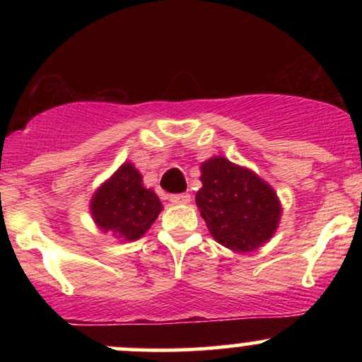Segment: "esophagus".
I'll use <instances>...</instances> for the list:
<instances>
[{
  "mask_svg": "<svg viewBox=\"0 0 362 362\" xmlns=\"http://www.w3.org/2000/svg\"><path fill=\"white\" fill-rule=\"evenodd\" d=\"M170 202H172V204H189L190 195L189 194H173V195H170Z\"/></svg>",
  "mask_w": 362,
  "mask_h": 362,
  "instance_id": "esophagus-1",
  "label": "esophagus"
}]
</instances>
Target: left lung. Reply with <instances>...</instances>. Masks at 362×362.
<instances>
[{
	"mask_svg": "<svg viewBox=\"0 0 362 362\" xmlns=\"http://www.w3.org/2000/svg\"><path fill=\"white\" fill-rule=\"evenodd\" d=\"M201 182L195 204L219 245L247 253L272 238L282 207L272 187L257 173L214 156L201 165Z\"/></svg>",
	"mask_w": 362,
	"mask_h": 362,
	"instance_id": "obj_1",
	"label": "left lung"
}]
</instances>
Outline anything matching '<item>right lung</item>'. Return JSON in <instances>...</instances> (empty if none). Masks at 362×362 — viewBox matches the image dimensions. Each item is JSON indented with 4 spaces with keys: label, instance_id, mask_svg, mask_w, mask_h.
Returning <instances> with one entry per match:
<instances>
[{
    "label": "right lung",
    "instance_id": "1",
    "mask_svg": "<svg viewBox=\"0 0 362 362\" xmlns=\"http://www.w3.org/2000/svg\"><path fill=\"white\" fill-rule=\"evenodd\" d=\"M161 209L158 195L143 185V177L129 161L98 187L90 202L91 218L97 226L119 242L141 238Z\"/></svg>",
    "mask_w": 362,
    "mask_h": 362
}]
</instances>
